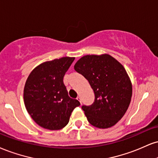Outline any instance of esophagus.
Listing matches in <instances>:
<instances>
[{
	"label": "esophagus",
	"instance_id": "34e87169",
	"mask_svg": "<svg viewBox=\"0 0 158 158\" xmlns=\"http://www.w3.org/2000/svg\"><path fill=\"white\" fill-rule=\"evenodd\" d=\"M77 99L78 100V101H79V102H80V103H81V97H80V96H77Z\"/></svg>",
	"mask_w": 158,
	"mask_h": 158
}]
</instances>
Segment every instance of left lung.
I'll return each mask as SVG.
<instances>
[{
  "instance_id": "8db88e82",
  "label": "left lung",
  "mask_w": 158,
  "mask_h": 158,
  "mask_svg": "<svg viewBox=\"0 0 158 158\" xmlns=\"http://www.w3.org/2000/svg\"><path fill=\"white\" fill-rule=\"evenodd\" d=\"M74 69L88 80L95 94L90 106H82L87 121L99 129L114 126L126 113L132 94V82L126 70L110 54L86 55Z\"/></svg>"
}]
</instances>
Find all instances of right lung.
<instances>
[{"mask_svg":"<svg viewBox=\"0 0 158 158\" xmlns=\"http://www.w3.org/2000/svg\"><path fill=\"white\" fill-rule=\"evenodd\" d=\"M75 57L47 61L33 69L25 84L23 99L31 118L43 128L58 130L69 122L74 108L80 105L70 98L63 77Z\"/></svg>","mask_w":158,"mask_h":158,"instance_id":"right-lung-1","label":"right lung"}]
</instances>
